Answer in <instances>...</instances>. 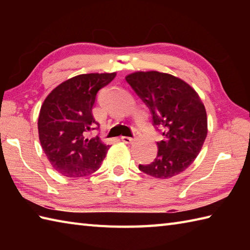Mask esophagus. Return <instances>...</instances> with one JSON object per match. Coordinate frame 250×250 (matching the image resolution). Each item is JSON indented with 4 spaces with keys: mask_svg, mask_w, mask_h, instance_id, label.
<instances>
[{
    "mask_svg": "<svg viewBox=\"0 0 250 250\" xmlns=\"http://www.w3.org/2000/svg\"><path fill=\"white\" fill-rule=\"evenodd\" d=\"M121 141L125 143V144H131V143H133L135 140L133 137H128V136H122L121 137Z\"/></svg>",
    "mask_w": 250,
    "mask_h": 250,
    "instance_id": "obj_1",
    "label": "esophagus"
}]
</instances>
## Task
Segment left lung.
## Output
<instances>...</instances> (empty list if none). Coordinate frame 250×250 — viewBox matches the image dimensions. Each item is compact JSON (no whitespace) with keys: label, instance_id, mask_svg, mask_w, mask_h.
<instances>
[{"label":"left lung","instance_id":"obj_1","mask_svg":"<svg viewBox=\"0 0 250 250\" xmlns=\"http://www.w3.org/2000/svg\"><path fill=\"white\" fill-rule=\"evenodd\" d=\"M125 81L152 114L153 125L162 129L158 155L142 172L167 179L184 172L200 153L207 135L205 106L189 83L171 74L134 72Z\"/></svg>","mask_w":250,"mask_h":250}]
</instances>
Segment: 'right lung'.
I'll use <instances>...</instances> for the list:
<instances>
[{
  "mask_svg": "<svg viewBox=\"0 0 250 250\" xmlns=\"http://www.w3.org/2000/svg\"><path fill=\"white\" fill-rule=\"evenodd\" d=\"M116 73H90L72 77L47 95L40 110L39 137L50 164L63 176L78 178L98 171L109 145L86 133L98 125L92 107L101 88Z\"/></svg>",
  "mask_w": 250,
  "mask_h": 250,
  "instance_id": "add662e5",
  "label": "right lung"
}]
</instances>
